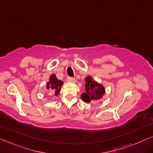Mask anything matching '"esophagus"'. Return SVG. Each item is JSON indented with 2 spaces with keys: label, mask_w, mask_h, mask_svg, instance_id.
<instances>
[{
  "label": "esophagus",
  "mask_w": 153,
  "mask_h": 153,
  "mask_svg": "<svg viewBox=\"0 0 153 153\" xmlns=\"http://www.w3.org/2000/svg\"><path fill=\"white\" fill-rule=\"evenodd\" d=\"M67 81L69 82H72V83L76 82V79H75V78H74V77H68Z\"/></svg>",
  "instance_id": "esophagus-1"
}]
</instances>
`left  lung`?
Listing matches in <instances>:
<instances>
[{"instance_id":"1","label":"left lung","mask_w":153,"mask_h":153,"mask_svg":"<svg viewBox=\"0 0 153 153\" xmlns=\"http://www.w3.org/2000/svg\"><path fill=\"white\" fill-rule=\"evenodd\" d=\"M85 93L81 95V98L84 102L89 103L91 102L98 101L102 99L105 93V89L102 84L93 80L91 76H88L85 79Z\"/></svg>"}]
</instances>
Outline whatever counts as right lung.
Wrapping results in <instances>:
<instances>
[{"mask_svg": "<svg viewBox=\"0 0 153 153\" xmlns=\"http://www.w3.org/2000/svg\"><path fill=\"white\" fill-rule=\"evenodd\" d=\"M63 84V82L57 78L56 75L53 74L50 76L49 81L47 83V88L48 90H51L55 93V95H58L61 89V86Z\"/></svg>", "mask_w": 153, "mask_h": 153, "instance_id": "obj_1", "label": "right lung"}]
</instances>
